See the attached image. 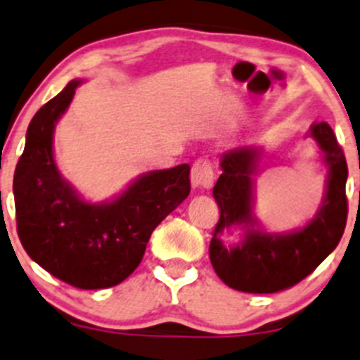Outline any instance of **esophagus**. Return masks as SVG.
<instances>
[{"label": "esophagus", "mask_w": 360, "mask_h": 360, "mask_svg": "<svg viewBox=\"0 0 360 360\" xmlns=\"http://www.w3.org/2000/svg\"><path fill=\"white\" fill-rule=\"evenodd\" d=\"M214 181V172H212V163L209 160L200 158L191 167V184L195 188H209Z\"/></svg>", "instance_id": "esophagus-1"}]
</instances>
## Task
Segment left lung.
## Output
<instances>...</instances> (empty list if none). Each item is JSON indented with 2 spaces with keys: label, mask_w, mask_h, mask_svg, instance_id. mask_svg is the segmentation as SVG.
I'll use <instances>...</instances> for the list:
<instances>
[{
  "label": "left lung",
  "mask_w": 360,
  "mask_h": 360,
  "mask_svg": "<svg viewBox=\"0 0 360 360\" xmlns=\"http://www.w3.org/2000/svg\"><path fill=\"white\" fill-rule=\"evenodd\" d=\"M309 137L319 144L329 169L326 195L316 214L302 229L292 232H267L255 218L253 176L262 149L239 146L221 156L223 174L212 188L219 219L209 244V258L216 274L230 288L248 294H274L294 287L311 274L340 243L348 214L347 160L327 123L311 124ZM232 226L243 229V239L226 247L221 236Z\"/></svg>",
  "instance_id": "left-lung-1"
}]
</instances>
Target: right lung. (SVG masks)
<instances>
[{
    "instance_id": "right-lung-1",
    "label": "right lung",
    "mask_w": 360,
    "mask_h": 360,
    "mask_svg": "<svg viewBox=\"0 0 360 360\" xmlns=\"http://www.w3.org/2000/svg\"><path fill=\"white\" fill-rule=\"evenodd\" d=\"M80 82L66 84L31 120L13 197L26 253L58 280L98 290L120 285L139 267L153 230L190 195V165L142 174L112 200H84L59 174L52 149L56 123Z\"/></svg>"
}]
</instances>
